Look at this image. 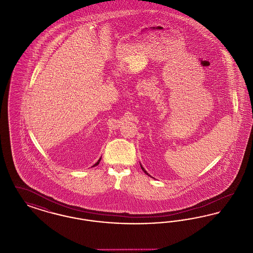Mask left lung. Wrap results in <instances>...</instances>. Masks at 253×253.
<instances>
[{"label": "left lung", "instance_id": "8db88e82", "mask_svg": "<svg viewBox=\"0 0 253 253\" xmlns=\"http://www.w3.org/2000/svg\"><path fill=\"white\" fill-rule=\"evenodd\" d=\"M140 167H141V169H142V170H143V171H144L145 173H146V174H147V175H149V176H151V175H150V174H149V173H148V172H147V171H146V169H145L143 168V167H142V165H140Z\"/></svg>", "mask_w": 253, "mask_h": 253}]
</instances>
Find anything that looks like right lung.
Masks as SVG:
<instances>
[{
    "instance_id": "right-lung-1",
    "label": "right lung",
    "mask_w": 253,
    "mask_h": 253,
    "mask_svg": "<svg viewBox=\"0 0 253 253\" xmlns=\"http://www.w3.org/2000/svg\"><path fill=\"white\" fill-rule=\"evenodd\" d=\"M100 159H101V158H99V159L97 160V162H96V164L94 165V167H95V166H96V165H98V164H99V162H100Z\"/></svg>"
}]
</instances>
